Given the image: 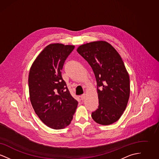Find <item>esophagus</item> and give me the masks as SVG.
Returning <instances> with one entry per match:
<instances>
[{
	"instance_id": "obj_1",
	"label": "esophagus",
	"mask_w": 159,
	"mask_h": 159,
	"mask_svg": "<svg viewBox=\"0 0 159 159\" xmlns=\"http://www.w3.org/2000/svg\"><path fill=\"white\" fill-rule=\"evenodd\" d=\"M86 94H83V95H82L80 96L81 99H82V100H84V99L86 98Z\"/></svg>"
}]
</instances>
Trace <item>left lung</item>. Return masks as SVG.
<instances>
[{
    "mask_svg": "<svg viewBox=\"0 0 159 159\" xmlns=\"http://www.w3.org/2000/svg\"><path fill=\"white\" fill-rule=\"evenodd\" d=\"M77 51L91 66L97 83L98 108L91 116L98 124L111 125L121 117L130 95L129 76L121 57L104 40L81 45Z\"/></svg>",
    "mask_w": 159,
    "mask_h": 159,
    "instance_id": "1",
    "label": "left lung"
}]
</instances>
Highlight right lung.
Masks as SVG:
<instances>
[{
  "mask_svg": "<svg viewBox=\"0 0 159 159\" xmlns=\"http://www.w3.org/2000/svg\"><path fill=\"white\" fill-rule=\"evenodd\" d=\"M75 46L51 43L39 53L29 75V97L39 118L53 129L70 124L78 102L70 93L61 76L64 62Z\"/></svg>",
  "mask_w": 159,
  "mask_h": 159,
  "instance_id": "obj_1",
  "label": "right lung"
}]
</instances>
